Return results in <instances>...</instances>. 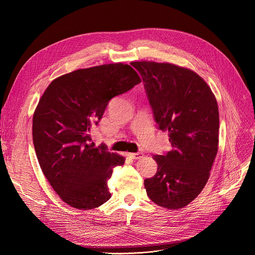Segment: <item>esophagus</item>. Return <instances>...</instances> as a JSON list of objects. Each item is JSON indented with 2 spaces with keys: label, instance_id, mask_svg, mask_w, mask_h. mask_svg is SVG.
I'll return each mask as SVG.
<instances>
[{
  "label": "esophagus",
  "instance_id": "34e87169",
  "mask_svg": "<svg viewBox=\"0 0 255 255\" xmlns=\"http://www.w3.org/2000/svg\"><path fill=\"white\" fill-rule=\"evenodd\" d=\"M128 156L130 158H132V159H139L140 157H142V153H140V152H138V153H130Z\"/></svg>",
  "mask_w": 255,
  "mask_h": 255
}]
</instances>
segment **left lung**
<instances>
[{
  "label": "left lung",
  "instance_id": "obj_1",
  "mask_svg": "<svg viewBox=\"0 0 255 255\" xmlns=\"http://www.w3.org/2000/svg\"><path fill=\"white\" fill-rule=\"evenodd\" d=\"M139 72L157 127L168 131L172 150L154 155L156 175L144 180L160 207L184 208L202 192L218 151L215 96L194 71L169 63L132 62Z\"/></svg>",
  "mask_w": 255,
  "mask_h": 255
}]
</instances>
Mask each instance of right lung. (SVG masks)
Segmentation results:
<instances>
[{
  "label": "right lung",
  "mask_w": 255,
  "mask_h": 255,
  "mask_svg": "<svg viewBox=\"0 0 255 255\" xmlns=\"http://www.w3.org/2000/svg\"><path fill=\"white\" fill-rule=\"evenodd\" d=\"M139 83L131 66L106 64L53 79L40 98L33 116L34 148L45 178L67 205L90 210L111 198L107 181L125 160L104 143L95 148L90 131L112 98Z\"/></svg>",
  "instance_id": "right-lung-1"
}]
</instances>
